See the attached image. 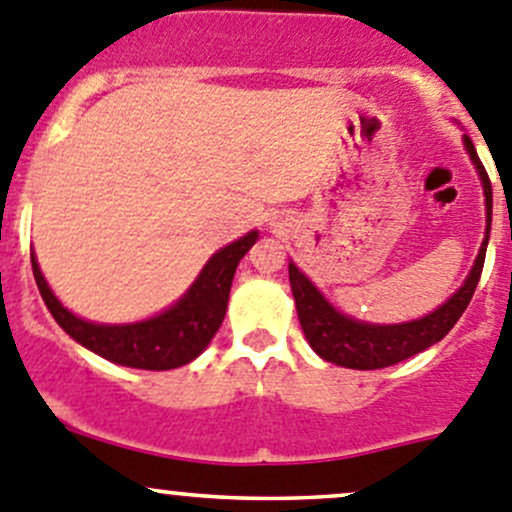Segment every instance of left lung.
<instances>
[{
    "label": "left lung",
    "instance_id": "obj_1",
    "mask_svg": "<svg viewBox=\"0 0 512 512\" xmlns=\"http://www.w3.org/2000/svg\"><path fill=\"white\" fill-rule=\"evenodd\" d=\"M463 143H466L468 156H471L473 165L478 168L480 180H483L488 227H485V240L480 245L476 265H473L468 280L436 312L404 324L356 322V319L344 317L342 312H337L322 297V292L297 270V265L289 262V285H292L294 304H297L299 324H302V332L307 337L309 347L322 359L347 366V369H384V366L399 364V361L409 359V356L441 342L451 332L453 324L461 319V314L466 312L468 302H471L473 292L478 287L480 272H483L485 247H488L490 237V218H493V188H490V178L485 173L483 163H480L476 148H473V141L466 136Z\"/></svg>",
    "mask_w": 512,
    "mask_h": 512
}]
</instances>
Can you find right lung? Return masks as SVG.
<instances>
[{"instance_id": "right-lung-1", "label": "right lung", "mask_w": 512, "mask_h": 512, "mask_svg": "<svg viewBox=\"0 0 512 512\" xmlns=\"http://www.w3.org/2000/svg\"><path fill=\"white\" fill-rule=\"evenodd\" d=\"M255 240L257 230H252L215 252L198 275V280L193 282V287L173 307L160 312L158 317L136 324H94L76 317L54 297L34 255L32 270L36 287H39L41 299L49 307L51 317L81 347L91 349L113 364L131 366V369L165 371L193 361L215 337L225 319L237 262L255 245Z\"/></svg>"}]
</instances>
